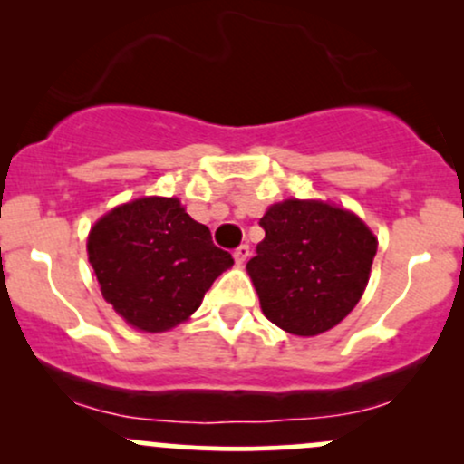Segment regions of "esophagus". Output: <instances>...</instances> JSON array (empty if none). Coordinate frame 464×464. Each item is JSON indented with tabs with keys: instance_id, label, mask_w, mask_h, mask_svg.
<instances>
[{
	"instance_id": "1",
	"label": "esophagus",
	"mask_w": 464,
	"mask_h": 464,
	"mask_svg": "<svg viewBox=\"0 0 464 464\" xmlns=\"http://www.w3.org/2000/svg\"><path fill=\"white\" fill-rule=\"evenodd\" d=\"M233 257H236V262L242 266L244 262H246V259L250 257V248H248V244H239V246L236 248V253H233Z\"/></svg>"
}]
</instances>
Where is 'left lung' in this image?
Masks as SVG:
<instances>
[{
    "label": "left lung",
    "mask_w": 464,
    "mask_h": 464,
    "mask_svg": "<svg viewBox=\"0 0 464 464\" xmlns=\"http://www.w3.org/2000/svg\"><path fill=\"white\" fill-rule=\"evenodd\" d=\"M266 237L246 264L262 312L295 335H318L358 305L377 239L351 211L285 200L259 220Z\"/></svg>",
    "instance_id": "1"
}]
</instances>
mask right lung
I'll use <instances>...</instances> for the list:
<instances>
[{"mask_svg": "<svg viewBox=\"0 0 464 464\" xmlns=\"http://www.w3.org/2000/svg\"><path fill=\"white\" fill-rule=\"evenodd\" d=\"M89 262L104 301L141 332H168L200 307L211 284L233 266L177 198L115 207L89 233Z\"/></svg>", "mask_w": 464, "mask_h": 464, "instance_id": "right-lung-1", "label": "right lung"}]
</instances>
